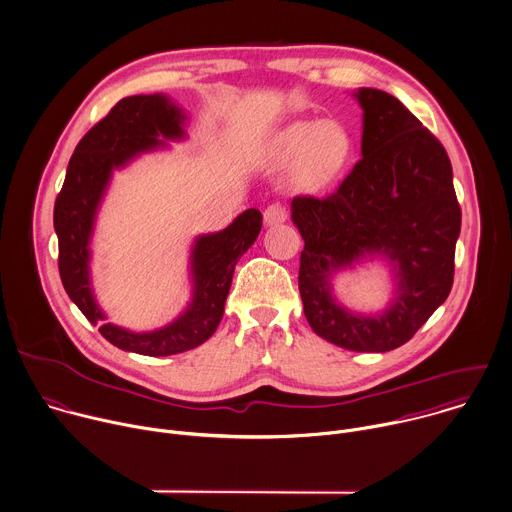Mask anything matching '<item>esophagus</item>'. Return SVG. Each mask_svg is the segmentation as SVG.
Masks as SVG:
<instances>
[{
  "label": "esophagus",
  "mask_w": 512,
  "mask_h": 512,
  "mask_svg": "<svg viewBox=\"0 0 512 512\" xmlns=\"http://www.w3.org/2000/svg\"><path fill=\"white\" fill-rule=\"evenodd\" d=\"M286 222V208L282 204H270L266 210H264V224L266 226H276V224H282Z\"/></svg>",
  "instance_id": "esophagus-1"
}]
</instances>
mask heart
<instances>
[{
    "instance_id": "obj_1",
    "label": "heart",
    "mask_w": 512,
    "mask_h": 512,
    "mask_svg": "<svg viewBox=\"0 0 512 512\" xmlns=\"http://www.w3.org/2000/svg\"><path fill=\"white\" fill-rule=\"evenodd\" d=\"M350 156V138L336 122H296L278 138L276 158L282 164L296 162L294 178L308 192L328 186Z\"/></svg>"
}]
</instances>
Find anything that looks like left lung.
<instances>
[{"mask_svg": "<svg viewBox=\"0 0 512 512\" xmlns=\"http://www.w3.org/2000/svg\"><path fill=\"white\" fill-rule=\"evenodd\" d=\"M362 158L326 198L296 196L298 288L310 328L354 352H388L408 342L446 300L454 278L460 206L442 144L394 96L360 88ZM366 255L395 272V298L374 317L331 296L329 278Z\"/></svg>", "mask_w": 512, "mask_h": 512, "instance_id": "left-lung-1", "label": "left lung"}]
</instances>
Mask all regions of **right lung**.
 Wrapping results in <instances>:
<instances>
[{
    "label": "right lung",
    "instance_id": "right-lung-1",
    "mask_svg": "<svg viewBox=\"0 0 512 512\" xmlns=\"http://www.w3.org/2000/svg\"><path fill=\"white\" fill-rule=\"evenodd\" d=\"M184 120L186 114L162 94L120 100L76 146L54 206L58 266L68 296L92 324L100 326V334L108 342L144 356L180 354L200 346L216 332L234 268L262 228V214L250 208L228 228L196 238L190 254L192 302L168 326L132 332L106 322L90 282V240L100 202L114 170L124 168L142 152L164 146L160 137L182 140L186 136Z\"/></svg>",
    "mask_w": 512,
    "mask_h": 512
}]
</instances>
